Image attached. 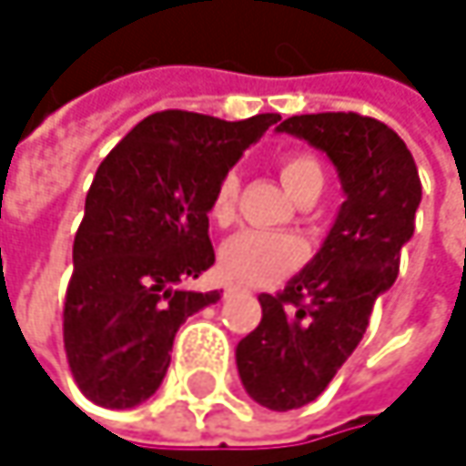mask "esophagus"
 I'll use <instances>...</instances> for the list:
<instances>
[{
    "mask_svg": "<svg viewBox=\"0 0 466 466\" xmlns=\"http://www.w3.org/2000/svg\"><path fill=\"white\" fill-rule=\"evenodd\" d=\"M245 289L242 286H237V283H229L227 289H224V297H237V294H242Z\"/></svg>",
    "mask_w": 466,
    "mask_h": 466,
    "instance_id": "34e87169",
    "label": "esophagus"
}]
</instances>
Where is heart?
I'll return each instance as SVG.
<instances>
[{"label":"heart","instance_id":"heart-1","mask_svg":"<svg viewBox=\"0 0 466 466\" xmlns=\"http://www.w3.org/2000/svg\"><path fill=\"white\" fill-rule=\"evenodd\" d=\"M278 169H280V180L291 197L299 188H305L308 183L324 180L319 161L310 156H302V153L280 158ZM237 191H239V177L234 172L224 175L213 199H210V210H208L210 221L216 227H229L234 221ZM302 256H305V248L291 234L239 232L221 245L218 267L234 283L261 286V283H272V280L289 275L302 261Z\"/></svg>","mask_w":466,"mask_h":466}]
</instances>
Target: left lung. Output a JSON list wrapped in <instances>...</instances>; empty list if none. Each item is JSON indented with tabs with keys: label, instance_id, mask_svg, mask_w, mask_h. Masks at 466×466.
I'll list each match as a JSON object with an SVG mask.
<instances>
[{
	"label": "left lung",
	"instance_id": "obj_1",
	"mask_svg": "<svg viewBox=\"0 0 466 466\" xmlns=\"http://www.w3.org/2000/svg\"><path fill=\"white\" fill-rule=\"evenodd\" d=\"M278 132L326 153L345 194L319 253L278 297H258L261 324L234 350L248 397L286 413L324 394L361 342L375 299L394 286L420 180L408 145L375 118L291 116Z\"/></svg>",
	"mask_w": 466,
	"mask_h": 466
}]
</instances>
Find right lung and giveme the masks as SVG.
<instances>
[{
    "label": "right lung",
    "instance_id": "add662e5",
    "mask_svg": "<svg viewBox=\"0 0 466 466\" xmlns=\"http://www.w3.org/2000/svg\"><path fill=\"white\" fill-rule=\"evenodd\" d=\"M278 113L245 121L164 110L140 121L99 164L72 245L64 350L77 389L127 410L167 375L180 324L221 299L180 283L213 267L210 199Z\"/></svg>",
    "mask_w": 466,
    "mask_h": 466
}]
</instances>
